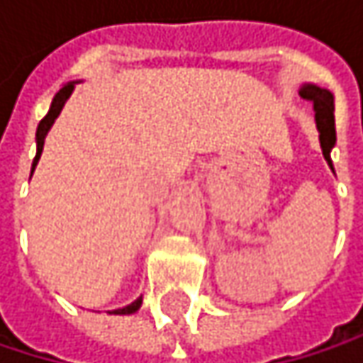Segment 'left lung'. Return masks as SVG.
<instances>
[{
	"label": "left lung",
	"instance_id": "1",
	"mask_svg": "<svg viewBox=\"0 0 363 363\" xmlns=\"http://www.w3.org/2000/svg\"><path fill=\"white\" fill-rule=\"evenodd\" d=\"M305 101H309L315 111V125L320 132V145H322V153L328 166L332 168V160H330V151L336 143V128H334V96L326 88L313 86V84H303L301 92H298ZM334 172V168H332Z\"/></svg>",
	"mask_w": 363,
	"mask_h": 363
}]
</instances>
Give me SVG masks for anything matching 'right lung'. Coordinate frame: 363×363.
Here are the masks:
<instances>
[{"mask_svg":"<svg viewBox=\"0 0 363 363\" xmlns=\"http://www.w3.org/2000/svg\"><path fill=\"white\" fill-rule=\"evenodd\" d=\"M75 84H77V82H69V84H65V86H62V88L56 92V96H54V101H52V105H50L48 115H45V117L39 121V125H37V134H35L37 155H35V160H33L31 174H33L37 162H39V157H41V151H43V140H45V136H48V132H50V128H52L54 119L60 115V111H62V107H65L67 99L71 96V92H73V88H75ZM140 305H143V298H136V301H134V303H130L128 307H123V309H115V311H111V313H115V315H130V313H136V311L140 309Z\"/></svg>","mask_w":363,"mask_h":363,"instance_id":"obj_1","label":"right lung"}]
</instances>
